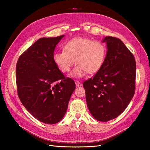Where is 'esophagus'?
Segmentation results:
<instances>
[{"label":"esophagus","instance_id":"esophagus-1","mask_svg":"<svg viewBox=\"0 0 150 150\" xmlns=\"http://www.w3.org/2000/svg\"><path fill=\"white\" fill-rule=\"evenodd\" d=\"M75 85L77 87H81V86H82V83H81L80 81L76 80V81H75Z\"/></svg>","mask_w":150,"mask_h":150}]
</instances>
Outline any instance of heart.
<instances>
[{
	"label": "heart",
	"mask_w": 150,
	"mask_h": 150,
	"mask_svg": "<svg viewBox=\"0 0 150 150\" xmlns=\"http://www.w3.org/2000/svg\"><path fill=\"white\" fill-rule=\"evenodd\" d=\"M106 55V47L103 42L87 38H76L66 42L63 50L55 52L53 60L63 73H69L77 63L72 75L81 77L87 73H96L102 67Z\"/></svg>",
	"instance_id": "obj_1"
}]
</instances>
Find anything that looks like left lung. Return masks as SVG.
<instances>
[{"label":"left lung","mask_w":150,"mask_h":150,"mask_svg":"<svg viewBox=\"0 0 150 150\" xmlns=\"http://www.w3.org/2000/svg\"><path fill=\"white\" fill-rule=\"evenodd\" d=\"M107 52L102 67L83 83L88 110L96 120L107 122L123 112L135 93L134 56L117 38L107 36Z\"/></svg>","instance_id":"1"}]
</instances>
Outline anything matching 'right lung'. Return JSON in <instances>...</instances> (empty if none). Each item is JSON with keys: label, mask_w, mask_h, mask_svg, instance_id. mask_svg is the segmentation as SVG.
<instances>
[{"label": "right lung", "mask_w": 150, "mask_h": 150, "mask_svg": "<svg viewBox=\"0 0 150 150\" xmlns=\"http://www.w3.org/2000/svg\"><path fill=\"white\" fill-rule=\"evenodd\" d=\"M64 35L42 38L18 58L16 67L18 95L26 110L42 122L57 123L63 118L75 89L53 60L55 47Z\"/></svg>", "instance_id": "1"}]
</instances>
